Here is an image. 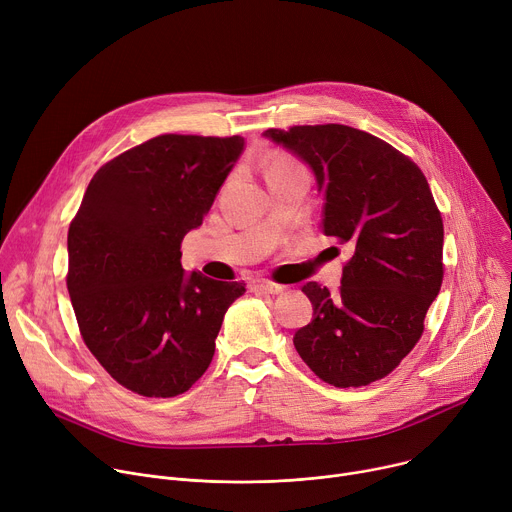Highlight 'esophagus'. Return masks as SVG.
I'll return each mask as SVG.
<instances>
[{"mask_svg": "<svg viewBox=\"0 0 512 512\" xmlns=\"http://www.w3.org/2000/svg\"><path fill=\"white\" fill-rule=\"evenodd\" d=\"M253 288L263 290L265 294H284L286 292V286L275 284L271 280H257V282H253Z\"/></svg>", "mask_w": 512, "mask_h": 512, "instance_id": "34e87169", "label": "esophagus"}]
</instances>
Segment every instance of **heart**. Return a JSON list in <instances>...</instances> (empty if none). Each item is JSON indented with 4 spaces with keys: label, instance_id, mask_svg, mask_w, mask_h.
I'll use <instances>...</instances> for the list:
<instances>
[{
    "label": "heart",
    "instance_id": "heart-1",
    "mask_svg": "<svg viewBox=\"0 0 512 512\" xmlns=\"http://www.w3.org/2000/svg\"><path fill=\"white\" fill-rule=\"evenodd\" d=\"M269 169H298V165H294L290 161H275Z\"/></svg>",
    "mask_w": 512,
    "mask_h": 512
}]
</instances>
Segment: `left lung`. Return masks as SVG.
<instances>
[{"mask_svg":"<svg viewBox=\"0 0 512 512\" xmlns=\"http://www.w3.org/2000/svg\"><path fill=\"white\" fill-rule=\"evenodd\" d=\"M263 136L310 165L322 194L320 228L353 253L337 294L316 282L302 288L314 318L294 347L335 388L382 380L421 339L443 282V220L427 177L382 138L345 124Z\"/></svg>","mask_w":512,"mask_h":512,"instance_id":"left-lung-1","label":"left lung"}]
</instances>
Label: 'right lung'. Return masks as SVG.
Segmentation results:
<instances>
[{"instance_id": "obj_1", "label": "right lung", "mask_w": 512, "mask_h": 512, "mask_svg": "<svg viewBox=\"0 0 512 512\" xmlns=\"http://www.w3.org/2000/svg\"><path fill=\"white\" fill-rule=\"evenodd\" d=\"M243 136L161 134L91 177L69 224L67 290L83 343L126 390L188 392L208 369L241 282L183 273L181 241L198 228Z\"/></svg>"}]
</instances>
